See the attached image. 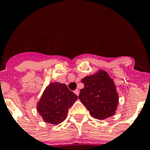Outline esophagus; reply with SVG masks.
I'll return each mask as SVG.
<instances>
[{"mask_svg":"<svg viewBox=\"0 0 150 150\" xmlns=\"http://www.w3.org/2000/svg\"><path fill=\"white\" fill-rule=\"evenodd\" d=\"M74 93H75V94H76L77 96H79V89H76V90L74 91Z\"/></svg>","mask_w":150,"mask_h":150,"instance_id":"34e87169","label":"esophagus"}]
</instances>
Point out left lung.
Masks as SVG:
<instances>
[{
  "mask_svg": "<svg viewBox=\"0 0 150 150\" xmlns=\"http://www.w3.org/2000/svg\"><path fill=\"white\" fill-rule=\"evenodd\" d=\"M84 88L79 99L93 117L104 120L115 114L118 104V94L113 79L108 73L100 70L93 75L81 79Z\"/></svg>",
  "mask_w": 150,
  "mask_h": 150,
  "instance_id": "8db88e82",
  "label": "left lung"
}]
</instances>
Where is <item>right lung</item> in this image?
Listing matches in <instances>:
<instances>
[{"instance_id":"add662e5","label":"right lung","mask_w":150,"mask_h":150,"mask_svg":"<svg viewBox=\"0 0 150 150\" xmlns=\"http://www.w3.org/2000/svg\"><path fill=\"white\" fill-rule=\"evenodd\" d=\"M77 99V95L65 84L51 83L39 100L37 110L45 122L59 124L66 118L68 110Z\"/></svg>"}]
</instances>
